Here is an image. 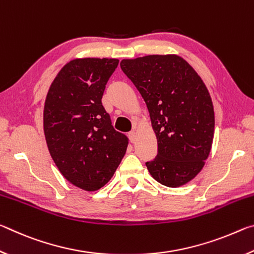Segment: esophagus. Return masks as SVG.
Returning <instances> with one entry per match:
<instances>
[{
    "instance_id": "esophagus-1",
    "label": "esophagus",
    "mask_w": 254,
    "mask_h": 254,
    "mask_svg": "<svg viewBox=\"0 0 254 254\" xmlns=\"http://www.w3.org/2000/svg\"><path fill=\"white\" fill-rule=\"evenodd\" d=\"M127 135H128V139H130L131 142L134 143L135 142V139H136V133L134 131H131Z\"/></svg>"
}]
</instances>
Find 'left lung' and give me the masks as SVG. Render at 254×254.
Instances as JSON below:
<instances>
[{
  "label": "left lung",
  "instance_id": "obj_1",
  "mask_svg": "<svg viewBox=\"0 0 254 254\" xmlns=\"http://www.w3.org/2000/svg\"><path fill=\"white\" fill-rule=\"evenodd\" d=\"M121 69L147 104L158 141L149 173L167 187H179L204 167L214 136V109L198 74L175 55L123 59Z\"/></svg>",
  "mask_w": 254,
  "mask_h": 254
}]
</instances>
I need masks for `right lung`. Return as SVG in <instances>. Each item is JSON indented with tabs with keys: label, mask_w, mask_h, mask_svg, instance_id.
Returning <instances> with one entry per match:
<instances>
[{
	"label": "right lung",
	"mask_w": 254,
	"mask_h": 254,
	"mask_svg": "<svg viewBox=\"0 0 254 254\" xmlns=\"http://www.w3.org/2000/svg\"><path fill=\"white\" fill-rule=\"evenodd\" d=\"M118 65V59L71 60L47 94L44 130L51 158L68 182L87 191L110 182L128 144L102 105Z\"/></svg>",
	"instance_id": "obj_1"
}]
</instances>
